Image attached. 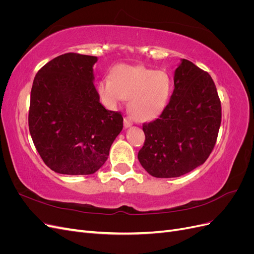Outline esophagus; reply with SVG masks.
<instances>
[{
  "mask_svg": "<svg viewBox=\"0 0 254 254\" xmlns=\"http://www.w3.org/2000/svg\"><path fill=\"white\" fill-rule=\"evenodd\" d=\"M131 126H132V120H131V118L126 117L124 119V127L125 128H129V127H131Z\"/></svg>",
  "mask_w": 254,
  "mask_h": 254,
  "instance_id": "obj_1",
  "label": "esophagus"
}]
</instances>
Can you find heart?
I'll return each instance as SVG.
<instances>
[{"label": "heart", "mask_w": 254, "mask_h": 254, "mask_svg": "<svg viewBox=\"0 0 254 254\" xmlns=\"http://www.w3.org/2000/svg\"><path fill=\"white\" fill-rule=\"evenodd\" d=\"M172 82L163 71L143 65L122 64L98 82L97 90L104 104L118 107L128 98V110L137 121H149L162 111L171 94Z\"/></svg>", "instance_id": "b5f03b06"}]
</instances>
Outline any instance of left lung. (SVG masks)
<instances>
[{"label": "left lung", "instance_id": "8db88e82", "mask_svg": "<svg viewBox=\"0 0 254 254\" xmlns=\"http://www.w3.org/2000/svg\"><path fill=\"white\" fill-rule=\"evenodd\" d=\"M174 84L160 117L143 124L145 142L137 153L145 171L157 178L180 177L203 164L221 122L220 101L209 73L181 59Z\"/></svg>", "mask_w": 254, "mask_h": 254}]
</instances>
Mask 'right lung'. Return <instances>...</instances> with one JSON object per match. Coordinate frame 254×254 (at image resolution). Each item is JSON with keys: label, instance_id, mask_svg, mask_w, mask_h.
Here are the masks:
<instances>
[{"label": "right lung", "instance_id": "add662e5", "mask_svg": "<svg viewBox=\"0 0 254 254\" xmlns=\"http://www.w3.org/2000/svg\"><path fill=\"white\" fill-rule=\"evenodd\" d=\"M97 57L67 53L43 65L33 82L29 132L43 162L64 175H91L108 159L123 129L94 86Z\"/></svg>", "mask_w": 254, "mask_h": 254}]
</instances>
